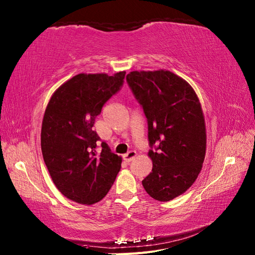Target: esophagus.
I'll return each instance as SVG.
<instances>
[{"label":"esophagus","mask_w":255,"mask_h":255,"mask_svg":"<svg viewBox=\"0 0 255 255\" xmlns=\"http://www.w3.org/2000/svg\"><path fill=\"white\" fill-rule=\"evenodd\" d=\"M135 156H137V152L131 150V151H129L128 153H126V154H124V155H123V158L125 159V161H126L127 163H129V162H131Z\"/></svg>","instance_id":"esophagus-1"}]
</instances>
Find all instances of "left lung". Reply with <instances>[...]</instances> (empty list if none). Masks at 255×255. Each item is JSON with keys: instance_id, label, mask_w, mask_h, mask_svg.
<instances>
[{"instance_id": "8db88e82", "label": "left lung", "mask_w": 255, "mask_h": 255, "mask_svg": "<svg viewBox=\"0 0 255 255\" xmlns=\"http://www.w3.org/2000/svg\"><path fill=\"white\" fill-rule=\"evenodd\" d=\"M126 80L147 122L153 168L142 185L150 197L166 202L187 191L202 168L206 133L200 101L168 70L131 72Z\"/></svg>"}]
</instances>
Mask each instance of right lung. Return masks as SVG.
Returning <instances> with one entry per match:
<instances>
[{"label": "right lung", "instance_id": "right-lung-1", "mask_svg": "<svg viewBox=\"0 0 255 255\" xmlns=\"http://www.w3.org/2000/svg\"><path fill=\"white\" fill-rule=\"evenodd\" d=\"M125 75H76L46 106L41 129L44 163L56 188L75 202H99L121 170L122 158L106 142L100 143L93 125L103 105L122 89Z\"/></svg>", "mask_w": 255, "mask_h": 255}]
</instances>
